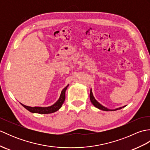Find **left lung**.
Returning a JSON list of instances; mask_svg holds the SVG:
<instances>
[{
	"mask_svg": "<svg viewBox=\"0 0 150 150\" xmlns=\"http://www.w3.org/2000/svg\"><path fill=\"white\" fill-rule=\"evenodd\" d=\"M90 100L91 102V103L93 104V106L95 107H96L97 108H98L99 110H103V111H115V110H120L122 109V108H124L125 106H123V107H120L119 108H116V109L115 110H110L108 109V108L104 107V106H103V105L100 104L98 102H97V100L95 99V97H93V93H92V91H91V89L90 90Z\"/></svg>",
	"mask_w": 150,
	"mask_h": 150,
	"instance_id": "1",
	"label": "left lung"
}]
</instances>
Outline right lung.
Here are the masks:
<instances>
[{"label": "right lung", "instance_id": "add662e5", "mask_svg": "<svg viewBox=\"0 0 150 150\" xmlns=\"http://www.w3.org/2000/svg\"><path fill=\"white\" fill-rule=\"evenodd\" d=\"M68 86H66L63 89L62 91H61V93H60V97L59 100H57L56 103L53 104L52 106H48V107H30L26 106V105L22 104L21 103L22 106L24 107L26 110H28L31 113H40V114H48V113H54L55 111H58L60 108H61L62 104L65 100L66 98V91L67 90V88L68 87Z\"/></svg>", "mask_w": 150, "mask_h": 150}]
</instances>
